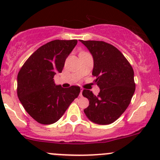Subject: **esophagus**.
Segmentation results:
<instances>
[{
  "label": "esophagus",
  "instance_id": "esophagus-1",
  "mask_svg": "<svg viewBox=\"0 0 160 160\" xmlns=\"http://www.w3.org/2000/svg\"><path fill=\"white\" fill-rule=\"evenodd\" d=\"M83 89H81V90H80V97H82V96H83V95H82V92H83Z\"/></svg>",
  "mask_w": 160,
  "mask_h": 160
}]
</instances>
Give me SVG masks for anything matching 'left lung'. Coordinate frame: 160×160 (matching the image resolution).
Masks as SVG:
<instances>
[{
    "mask_svg": "<svg viewBox=\"0 0 160 160\" xmlns=\"http://www.w3.org/2000/svg\"><path fill=\"white\" fill-rule=\"evenodd\" d=\"M93 59L92 75L99 87L98 96L83 90L89 100L84 109L88 118L98 125L115 122L129 105L135 90L134 71L124 55L112 45L102 41H83Z\"/></svg>",
    "mask_w": 160,
    "mask_h": 160,
    "instance_id": "left-lung-1",
    "label": "left lung"
}]
</instances>
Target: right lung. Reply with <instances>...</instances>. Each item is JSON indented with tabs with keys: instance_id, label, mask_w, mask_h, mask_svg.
I'll list each match as a JSON object with an SVG mask.
<instances>
[{
	"instance_id": "obj_1",
	"label": "right lung",
	"mask_w": 160,
	"mask_h": 160,
	"mask_svg": "<svg viewBox=\"0 0 160 160\" xmlns=\"http://www.w3.org/2000/svg\"><path fill=\"white\" fill-rule=\"evenodd\" d=\"M77 40H54L38 48L18 74V97L28 114L38 123L57 122L80 92V87L56 85L54 76L62 72L66 59Z\"/></svg>"
}]
</instances>
